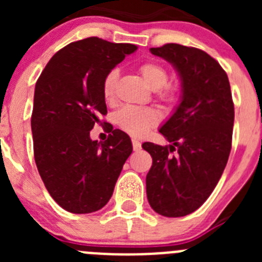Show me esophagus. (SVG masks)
Wrapping results in <instances>:
<instances>
[{
  "label": "esophagus",
  "instance_id": "34e87169",
  "mask_svg": "<svg viewBox=\"0 0 262 262\" xmlns=\"http://www.w3.org/2000/svg\"><path fill=\"white\" fill-rule=\"evenodd\" d=\"M133 147H134V151H139V149L142 148V143L139 142L138 139H133Z\"/></svg>",
  "mask_w": 262,
  "mask_h": 262
}]
</instances>
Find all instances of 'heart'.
<instances>
[{
	"label": "heart",
	"instance_id": "b5f03b06",
	"mask_svg": "<svg viewBox=\"0 0 262 262\" xmlns=\"http://www.w3.org/2000/svg\"><path fill=\"white\" fill-rule=\"evenodd\" d=\"M143 78L154 90H159V97L164 102H172L177 96V89L168 86V72L157 62H144L139 68ZM118 80V71L111 69L105 76L102 82V93L106 101L114 97L115 85ZM118 126L133 136H142L149 127H154L159 120L156 111L148 107L126 106L120 108L115 115Z\"/></svg>",
	"mask_w": 262,
	"mask_h": 262
}]
</instances>
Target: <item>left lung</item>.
<instances>
[{"label": "left lung", "instance_id": "1", "mask_svg": "<svg viewBox=\"0 0 262 262\" xmlns=\"http://www.w3.org/2000/svg\"><path fill=\"white\" fill-rule=\"evenodd\" d=\"M149 51L174 67L181 99L160 127L170 144L142 145L152 156L147 198L157 214L185 216L209 198L228 161L235 119L230 81L219 62L202 50L169 43Z\"/></svg>", "mask_w": 262, "mask_h": 262}]
</instances>
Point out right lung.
<instances>
[{
	"label": "right lung",
	"instance_id": "1",
	"mask_svg": "<svg viewBox=\"0 0 262 262\" xmlns=\"http://www.w3.org/2000/svg\"><path fill=\"white\" fill-rule=\"evenodd\" d=\"M138 47L92 38L73 41L51 57L34 93V157L55 202L73 214L98 211L108 202L133 152L126 133L114 129L103 143L90 131L107 114L105 76Z\"/></svg>",
	"mask_w": 262,
	"mask_h": 262
}]
</instances>
